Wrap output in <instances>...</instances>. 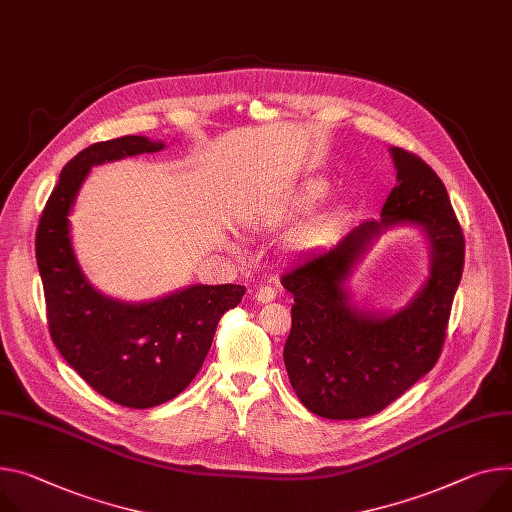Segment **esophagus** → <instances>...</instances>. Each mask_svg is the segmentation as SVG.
<instances>
[{"label": "esophagus", "mask_w": 512, "mask_h": 512, "mask_svg": "<svg viewBox=\"0 0 512 512\" xmlns=\"http://www.w3.org/2000/svg\"><path fill=\"white\" fill-rule=\"evenodd\" d=\"M253 298H255V302H259V304H267V302H273V298H275V290L273 288H259V290H255V294H253Z\"/></svg>", "instance_id": "1"}]
</instances>
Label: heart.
Segmentation results:
<instances>
[{
	"label": "heart",
	"instance_id": "heart-1",
	"mask_svg": "<svg viewBox=\"0 0 512 512\" xmlns=\"http://www.w3.org/2000/svg\"><path fill=\"white\" fill-rule=\"evenodd\" d=\"M327 192H329V185L324 181L306 183L304 188L296 194V198L290 202V212H308V210H312L324 196H327ZM320 235H322L320 226L304 228L300 235L296 237L294 245H296V249H308V247H312L320 241Z\"/></svg>",
	"mask_w": 512,
	"mask_h": 512
}]
</instances>
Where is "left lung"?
Masks as SVG:
<instances>
[{
	"mask_svg": "<svg viewBox=\"0 0 512 512\" xmlns=\"http://www.w3.org/2000/svg\"><path fill=\"white\" fill-rule=\"evenodd\" d=\"M390 155L396 185L382 218L357 224L282 277L294 296L284 347L290 384L310 412L331 421L376 414L429 374L463 271V232L443 181L421 157L398 147ZM396 225L424 232L430 277L398 311L361 309L348 288L350 275L381 232Z\"/></svg>",
	"mask_w": 512,
	"mask_h": 512,
	"instance_id": "obj_1",
	"label": "left lung"
}]
</instances>
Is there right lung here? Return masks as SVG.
Returning <instances> with one entry per match:
<instances>
[{"label":"right lung","instance_id":"1","mask_svg":"<svg viewBox=\"0 0 512 512\" xmlns=\"http://www.w3.org/2000/svg\"><path fill=\"white\" fill-rule=\"evenodd\" d=\"M163 149L147 136L83 149L63 167L36 230V263L59 353L98 394L126 408H151L188 388L220 316L245 296L235 284H196L157 300L124 302L96 290L79 267L69 214L91 167Z\"/></svg>","mask_w":512,"mask_h":512}]
</instances>
